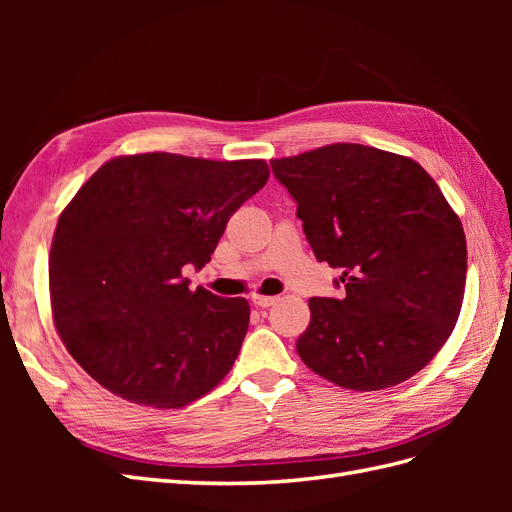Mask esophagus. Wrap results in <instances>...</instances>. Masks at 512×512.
<instances>
[{
    "label": "esophagus",
    "instance_id": "1",
    "mask_svg": "<svg viewBox=\"0 0 512 512\" xmlns=\"http://www.w3.org/2000/svg\"><path fill=\"white\" fill-rule=\"evenodd\" d=\"M277 301V297H262V294H254L252 305L256 307H271Z\"/></svg>",
    "mask_w": 512,
    "mask_h": 512
}]
</instances>
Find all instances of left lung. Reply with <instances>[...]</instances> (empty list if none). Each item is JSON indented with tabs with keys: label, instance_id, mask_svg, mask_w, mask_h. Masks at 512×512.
I'll return each mask as SVG.
<instances>
[{
	"label": "left lung",
	"instance_id": "8db88e82",
	"mask_svg": "<svg viewBox=\"0 0 512 512\" xmlns=\"http://www.w3.org/2000/svg\"><path fill=\"white\" fill-rule=\"evenodd\" d=\"M271 170L297 203L318 262L342 271L339 299H309L303 363L354 391L421 371L453 333L466 286V235L438 183L395 153L337 143Z\"/></svg>",
	"mask_w": 512,
	"mask_h": 512
}]
</instances>
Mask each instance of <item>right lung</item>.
<instances>
[{"label": "right lung", "mask_w": 512, "mask_h": 512, "mask_svg": "<svg viewBox=\"0 0 512 512\" xmlns=\"http://www.w3.org/2000/svg\"><path fill=\"white\" fill-rule=\"evenodd\" d=\"M262 160L141 153L100 166L59 215L49 258L55 327L72 359L111 393L183 408L239 356L245 299L190 290L224 228L265 188Z\"/></svg>", "instance_id": "1"}]
</instances>
